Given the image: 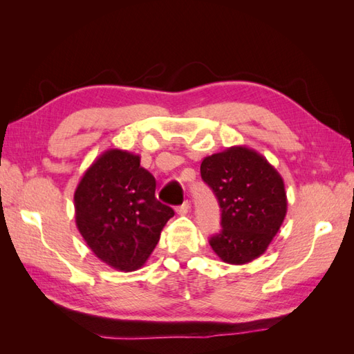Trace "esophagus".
<instances>
[{"mask_svg": "<svg viewBox=\"0 0 354 354\" xmlns=\"http://www.w3.org/2000/svg\"><path fill=\"white\" fill-rule=\"evenodd\" d=\"M189 209H190V202H189V201H185L183 203H181V205H178V207L176 208L177 214H180V216H185V214L189 212Z\"/></svg>", "mask_w": 354, "mask_h": 354, "instance_id": "obj_1", "label": "esophagus"}]
</instances>
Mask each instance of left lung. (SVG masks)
I'll list each match as a JSON object with an SVG mask.
<instances>
[{
  "label": "left lung",
  "mask_w": 354,
  "mask_h": 354,
  "mask_svg": "<svg viewBox=\"0 0 354 354\" xmlns=\"http://www.w3.org/2000/svg\"><path fill=\"white\" fill-rule=\"evenodd\" d=\"M202 180L221 209V230L209 239L221 261L246 264L259 259L279 232L288 201L281 174L263 155L232 146L203 158Z\"/></svg>",
  "instance_id": "left-lung-1"
}]
</instances>
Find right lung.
<instances>
[{
  "instance_id": "add662e5",
  "label": "right lung",
  "mask_w": 354,
  "mask_h": 354,
  "mask_svg": "<svg viewBox=\"0 0 354 354\" xmlns=\"http://www.w3.org/2000/svg\"><path fill=\"white\" fill-rule=\"evenodd\" d=\"M155 189L140 156L121 149L103 152L85 171L73 195L75 221L99 260L121 272L146 263L174 216Z\"/></svg>"
}]
</instances>
